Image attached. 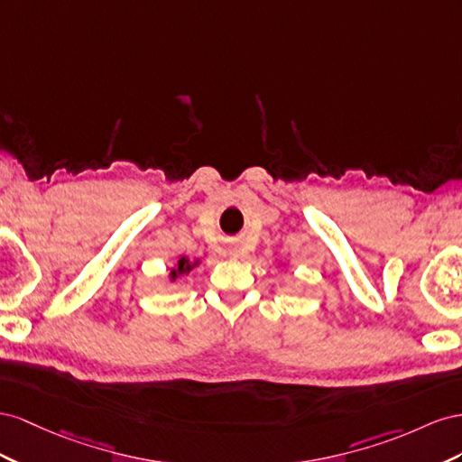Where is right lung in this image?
<instances>
[{
    "mask_svg": "<svg viewBox=\"0 0 462 462\" xmlns=\"http://www.w3.org/2000/svg\"><path fill=\"white\" fill-rule=\"evenodd\" d=\"M195 265H197V261H195V263H191L189 259L181 257V259L178 261V267H176V269H172V273H170V274H172V279H178L180 274H186V273H189Z\"/></svg>",
    "mask_w": 462,
    "mask_h": 462,
    "instance_id": "right-lung-1",
    "label": "right lung"
}]
</instances>
